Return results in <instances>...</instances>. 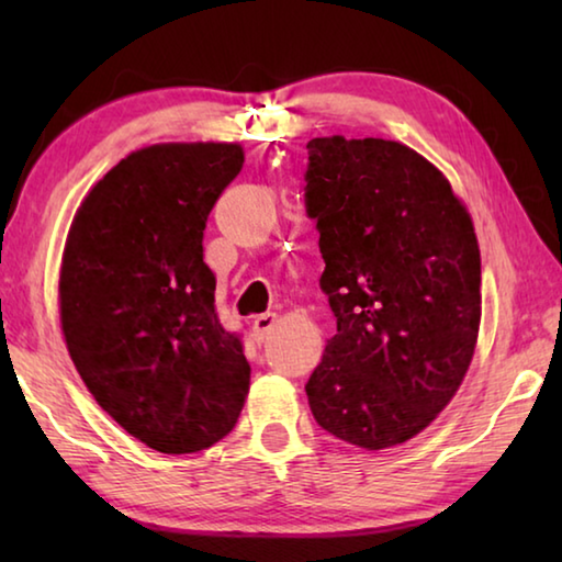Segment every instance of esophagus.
Instances as JSON below:
<instances>
[{"mask_svg": "<svg viewBox=\"0 0 562 562\" xmlns=\"http://www.w3.org/2000/svg\"><path fill=\"white\" fill-rule=\"evenodd\" d=\"M278 319H280V317L274 315V312H265V315L255 317V322H252V335H255V339H258V341L268 339V335L274 329V325H278Z\"/></svg>", "mask_w": 562, "mask_h": 562, "instance_id": "obj_1", "label": "esophagus"}]
</instances>
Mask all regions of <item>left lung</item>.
Here are the masks:
<instances>
[{
  "label": "left lung",
  "instance_id": "1",
  "mask_svg": "<svg viewBox=\"0 0 562 562\" xmlns=\"http://www.w3.org/2000/svg\"><path fill=\"white\" fill-rule=\"evenodd\" d=\"M317 221L335 335L312 372L322 429L367 451L422 434L459 392L481 327V250L439 168L398 140L312 138Z\"/></svg>",
  "mask_w": 562,
  "mask_h": 562
}]
</instances>
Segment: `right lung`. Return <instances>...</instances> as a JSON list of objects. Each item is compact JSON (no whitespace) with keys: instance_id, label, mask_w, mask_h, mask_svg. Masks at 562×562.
<instances>
[{"instance_id":"add662e5","label":"right lung","mask_w":562,"mask_h":562,"mask_svg":"<svg viewBox=\"0 0 562 562\" xmlns=\"http://www.w3.org/2000/svg\"><path fill=\"white\" fill-rule=\"evenodd\" d=\"M240 144H156L119 160L76 211L59 315L76 372L133 439L193 453L233 431L250 392L240 337L215 315L203 231Z\"/></svg>"}]
</instances>
